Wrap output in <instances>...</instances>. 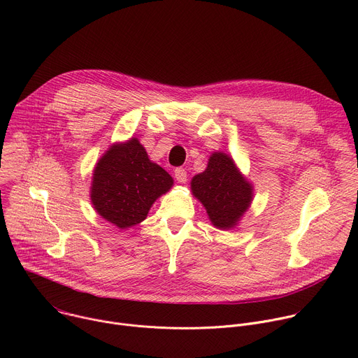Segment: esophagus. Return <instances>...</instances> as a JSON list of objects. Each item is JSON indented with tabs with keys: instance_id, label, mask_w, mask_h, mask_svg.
<instances>
[{
	"instance_id": "esophagus-1",
	"label": "esophagus",
	"mask_w": 358,
	"mask_h": 358,
	"mask_svg": "<svg viewBox=\"0 0 358 358\" xmlns=\"http://www.w3.org/2000/svg\"><path fill=\"white\" fill-rule=\"evenodd\" d=\"M174 176H176V180L178 182H181V184H184L187 181V171H185V169H181V167L176 169L174 170Z\"/></svg>"
}]
</instances>
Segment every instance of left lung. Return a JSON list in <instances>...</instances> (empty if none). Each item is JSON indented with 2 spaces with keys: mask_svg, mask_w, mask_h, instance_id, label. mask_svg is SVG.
Listing matches in <instances>:
<instances>
[{
  "mask_svg": "<svg viewBox=\"0 0 358 358\" xmlns=\"http://www.w3.org/2000/svg\"><path fill=\"white\" fill-rule=\"evenodd\" d=\"M191 189L220 229L235 227L252 201V185L225 152H214L207 170L192 178Z\"/></svg>",
  "mask_w": 358,
  "mask_h": 358,
  "instance_id": "8db88e82",
  "label": "left lung"
}]
</instances>
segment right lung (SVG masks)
Returning a JSON list of instances; mask_svg holds the SVG:
<instances>
[{
    "mask_svg": "<svg viewBox=\"0 0 358 358\" xmlns=\"http://www.w3.org/2000/svg\"><path fill=\"white\" fill-rule=\"evenodd\" d=\"M173 185L171 176L148 160L137 138L115 144L94 167L90 198L99 215L124 229L145 220Z\"/></svg>",
    "mask_w": 358,
    "mask_h": 358,
    "instance_id": "obj_1",
    "label": "right lung"
}]
</instances>
